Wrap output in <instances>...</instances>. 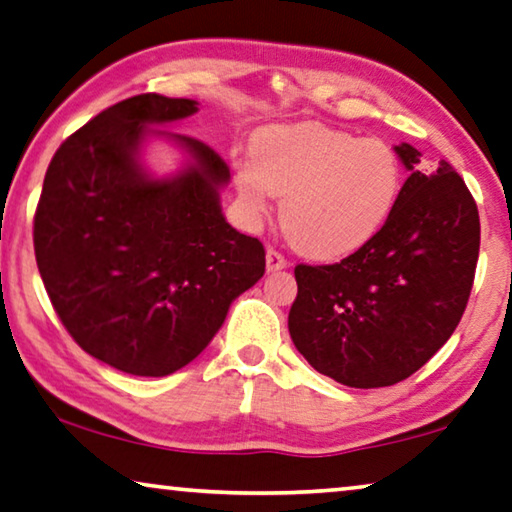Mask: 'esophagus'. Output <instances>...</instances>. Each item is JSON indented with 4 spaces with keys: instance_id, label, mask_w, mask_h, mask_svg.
I'll return each instance as SVG.
<instances>
[{
    "instance_id": "obj_1",
    "label": "esophagus",
    "mask_w": 512,
    "mask_h": 512,
    "mask_svg": "<svg viewBox=\"0 0 512 512\" xmlns=\"http://www.w3.org/2000/svg\"><path fill=\"white\" fill-rule=\"evenodd\" d=\"M266 269H269V271L287 269V259H285V255L278 253L276 248H269V250H266Z\"/></svg>"
}]
</instances>
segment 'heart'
<instances>
[{
    "instance_id": "heart-1",
    "label": "heart",
    "mask_w": 512,
    "mask_h": 512,
    "mask_svg": "<svg viewBox=\"0 0 512 512\" xmlns=\"http://www.w3.org/2000/svg\"><path fill=\"white\" fill-rule=\"evenodd\" d=\"M236 195L250 220H262L282 197L280 223L289 243L315 259H340L370 243L391 218L402 188L393 147L326 124L269 128L253 158L234 163Z\"/></svg>"
}]
</instances>
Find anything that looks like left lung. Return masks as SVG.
Returning <instances> with one entry per match:
<instances>
[{"label": "left lung", "instance_id": "8db88e82", "mask_svg": "<svg viewBox=\"0 0 512 512\" xmlns=\"http://www.w3.org/2000/svg\"><path fill=\"white\" fill-rule=\"evenodd\" d=\"M409 177L381 232L338 264L294 269L289 335L338 384L381 388L414 375L444 347L467 308L480 248L478 207L446 160L395 147Z\"/></svg>", "mask_w": 512, "mask_h": 512}]
</instances>
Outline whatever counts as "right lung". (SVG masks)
I'll return each instance as SVG.
<instances>
[{"mask_svg":"<svg viewBox=\"0 0 512 512\" xmlns=\"http://www.w3.org/2000/svg\"><path fill=\"white\" fill-rule=\"evenodd\" d=\"M197 101L140 94L66 137L45 172L34 253L61 324L89 356L135 377L181 370L264 276L266 253L220 209L230 167L209 144L160 128ZM170 136L191 156L154 180L139 147Z\"/></svg>","mask_w":512,"mask_h":512,"instance_id":"1","label":"right lung"}]
</instances>
